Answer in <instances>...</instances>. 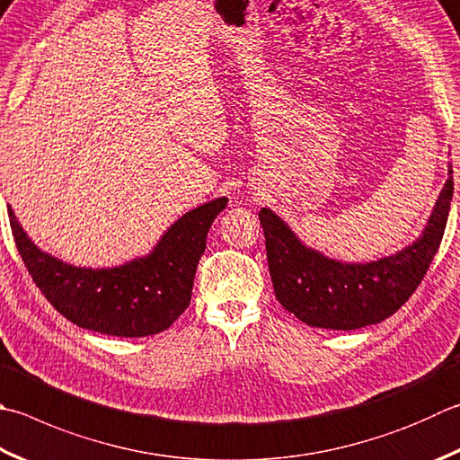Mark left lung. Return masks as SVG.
Returning a JSON list of instances; mask_svg holds the SVG:
<instances>
[{"label":"left lung","mask_w":460,"mask_h":460,"mask_svg":"<svg viewBox=\"0 0 460 460\" xmlns=\"http://www.w3.org/2000/svg\"><path fill=\"white\" fill-rule=\"evenodd\" d=\"M453 166L422 236L394 256L344 264L306 248L272 210H260L266 258L280 305L308 326L332 331L383 323L412 296L435 258L453 200Z\"/></svg>","instance_id":"left-lung-1"}]
</instances>
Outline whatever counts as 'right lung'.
Here are the masks:
<instances>
[{
  "label": "right lung",
  "instance_id": "add662e5",
  "mask_svg": "<svg viewBox=\"0 0 460 460\" xmlns=\"http://www.w3.org/2000/svg\"><path fill=\"white\" fill-rule=\"evenodd\" d=\"M228 204L216 198L186 212L154 252L116 268H77L33 244L12 208L10 226L25 268L43 296L69 323L110 336H152L166 331L192 298L194 274L212 222Z\"/></svg>",
  "mask_w": 460,
  "mask_h": 460
}]
</instances>
